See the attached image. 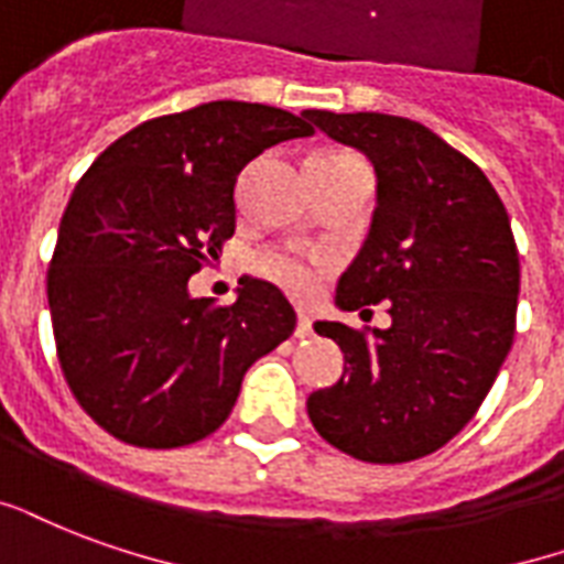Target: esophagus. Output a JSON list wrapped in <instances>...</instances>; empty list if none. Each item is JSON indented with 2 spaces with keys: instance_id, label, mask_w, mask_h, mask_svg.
Here are the masks:
<instances>
[{
  "instance_id": "1",
  "label": "esophagus",
  "mask_w": 564,
  "mask_h": 564,
  "mask_svg": "<svg viewBox=\"0 0 564 564\" xmlns=\"http://www.w3.org/2000/svg\"><path fill=\"white\" fill-rule=\"evenodd\" d=\"M312 336V317L306 312H300L297 317V338H308Z\"/></svg>"
}]
</instances>
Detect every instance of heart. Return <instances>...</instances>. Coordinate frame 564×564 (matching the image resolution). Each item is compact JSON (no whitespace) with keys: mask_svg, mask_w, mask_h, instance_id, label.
Wrapping results in <instances>:
<instances>
[{"mask_svg":"<svg viewBox=\"0 0 564 564\" xmlns=\"http://www.w3.org/2000/svg\"><path fill=\"white\" fill-rule=\"evenodd\" d=\"M261 273H267L300 300L315 297L317 288H321V270L315 264H308L303 258L282 256V252H267L261 258Z\"/></svg>","mask_w":564,"mask_h":564,"instance_id":"heart-1","label":"heart"}]
</instances>
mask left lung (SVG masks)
Masks as SVG:
<instances>
[{
    "label": "left lung",
    "mask_w": 564,
    "mask_h": 564,
    "mask_svg": "<svg viewBox=\"0 0 564 564\" xmlns=\"http://www.w3.org/2000/svg\"><path fill=\"white\" fill-rule=\"evenodd\" d=\"M329 139L366 154L378 207L336 306L389 303L387 329L317 321L345 354L338 383L306 401L321 437L368 464L425 458L476 416L514 341L520 261L485 172L419 121L306 109Z\"/></svg>",
    "instance_id": "obj_1"
}]
</instances>
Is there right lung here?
Masks as SVG:
<instances>
[{"label": "right lung", "instance_id": "add662e5", "mask_svg": "<svg viewBox=\"0 0 564 564\" xmlns=\"http://www.w3.org/2000/svg\"><path fill=\"white\" fill-rule=\"evenodd\" d=\"M312 133L306 116L214 100L133 127L76 184L46 300L67 387L112 437L175 448L214 434L247 368L294 333L273 282L243 276L219 308L186 282L235 235L237 175Z\"/></svg>", "mask_w": 564, "mask_h": 564}]
</instances>
